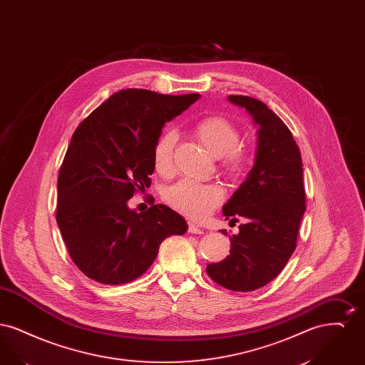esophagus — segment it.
<instances>
[{
    "label": "esophagus",
    "instance_id": "1",
    "mask_svg": "<svg viewBox=\"0 0 365 365\" xmlns=\"http://www.w3.org/2000/svg\"><path fill=\"white\" fill-rule=\"evenodd\" d=\"M189 232H191V234H204L205 231H204V228H201V227H198L190 222L189 223Z\"/></svg>",
    "mask_w": 365,
    "mask_h": 365
}]
</instances>
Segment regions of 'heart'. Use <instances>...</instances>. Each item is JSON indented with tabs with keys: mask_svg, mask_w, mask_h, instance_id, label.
Returning a JSON list of instances; mask_svg holds the SVG:
<instances>
[{
	"mask_svg": "<svg viewBox=\"0 0 365 365\" xmlns=\"http://www.w3.org/2000/svg\"><path fill=\"white\" fill-rule=\"evenodd\" d=\"M194 133L212 156L223 157V164L228 171L240 174L247 165L249 155L238 146L240 130L220 116H209L197 123ZM176 133H164L155 145L153 164L157 173L163 176L174 173V149ZM164 198L168 205L192 219H204L225 198V190L217 183H202L194 179H182L170 189Z\"/></svg>",
	"mask_w": 365,
	"mask_h": 365,
	"instance_id": "b5f03b06",
	"label": "heart"
}]
</instances>
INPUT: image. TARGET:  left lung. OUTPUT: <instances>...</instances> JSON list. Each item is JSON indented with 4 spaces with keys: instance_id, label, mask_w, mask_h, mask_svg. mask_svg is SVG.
Returning <instances> with one entry per match:
<instances>
[{
    "instance_id": "obj_1",
    "label": "left lung",
    "mask_w": 365,
    "mask_h": 365,
    "mask_svg": "<svg viewBox=\"0 0 365 365\" xmlns=\"http://www.w3.org/2000/svg\"><path fill=\"white\" fill-rule=\"evenodd\" d=\"M257 127L255 164L223 207L226 220L246 219L230 237V256L207 267L209 278L232 292H253L277 278L295 250L305 212L302 160L293 134L256 98L228 96ZM222 232L227 235L226 230Z\"/></svg>"
}]
</instances>
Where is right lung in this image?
Instances as JSON below:
<instances>
[{
    "instance_id": "obj_1",
    "label": "right lung",
    "mask_w": 365,
    "mask_h": 365,
    "mask_svg": "<svg viewBox=\"0 0 365 365\" xmlns=\"http://www.w3.org/2000/svg\"><path fill=\"white\" fill-rule=\"evenodd\" d=\"M200 94L164 96L142 88L112 94L75 130L57 179L56 220L76 267L98 283L143 275L161 242L183 235L186 220L165 205L128 208L150 187L161 128Z\"/></svg>"
}]
</instances>
